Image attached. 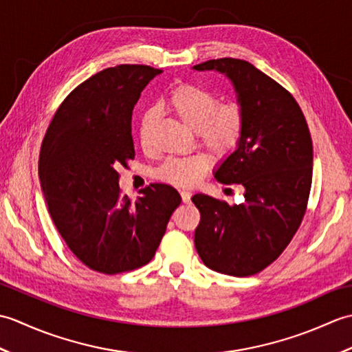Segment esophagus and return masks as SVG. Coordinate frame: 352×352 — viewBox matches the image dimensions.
Here are the masks:
<instances>
[{"label":"esophagus","instance_id":"esophagus-1","mask_svg":"<svg viewBox=\"0 0 352 352\" xmlns=\"http://www.w3.org/2000/svg\"><path fill=\"white\" fill-rule=\"evenodd\" d=\"M180 195H182L183 203H189L190 197H192V192H190V189H182L180 190Z\"/></svg>","mask_w":352,"mask_h":352}]
</instances>
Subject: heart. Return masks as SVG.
<instances>
[{
    "instance_id": "heart-1",
    "label": "heart",
    "mask_w": 352,
    "mask_h": 352,
    "mask_svg": "<svg viewBox=\"0 0 352 352\" xmlns=\"http://www.w3.org/2000/svg\"><path fill=\"white\" fill-rule=\"evenodd\" d=\"M168 104L170 110L189 126L198 131L203 144L216 154L233 151L243 131V115L236 104L218 106L216 96L206 89L193 85H182L170 92ZM153 122V115L145 113L140 124V136ZM210 166V157L206 154H189L169 157L157 169L162 180L174 184L197 183Z\"/></svg>"
}]
</instances>
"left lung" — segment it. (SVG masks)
Segmentation results:
<instances>
[{
  "label": "left lung",
  "instance_id": "obj_1",
  "mask_svg": "<svg viewBox=\"0 0 352 352\" xmlns=\"http://www.w3.org/2000/svg\"><path fill=\"white\" fill-rule=\"evenodd\" d=\"M193 69L219 72L234 87L243 131L214 178L242 184L245 197L233 206L192 197L201 213L195 248L216 272L254 275L278 258L304 218L313 174L309 126L294 96L248 62L226 57Z\"/></svg>",
  "mask_w": 352,
  "mask_h": 352
}]
</instances>
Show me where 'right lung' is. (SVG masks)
<instances>
[{"label":"right lung","instance_id":"right-lung-1","mask_svg":"<svg viewBox=\"0 0 352 352\" xmlns=\"http://www.w3.org/2000/svg\"><path fill=\"white\" fill-rule=\"evenodd\" d=\"M162 71L144 65L102 69L66 96L45 134L41 188L48 212L76 257L92 271L121 274L154 257L182 197L151 184L130 201L118 168L134 159L131 115Z\"/></svg>","mask_w":352,"mask_h":352}]
</instances>
